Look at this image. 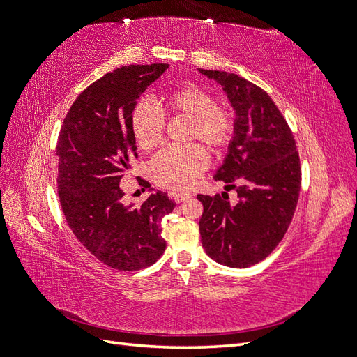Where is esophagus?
I'll use <instances>...</instances> for the list:
<instances>
[{
    "mask_svg": "<svg viewBox=\"0 0 357 357\" xmlns=\"http://www.w3.org/2000/svg\"><path fill=\"white\" fill-rule=\"evenodd\" d=\"M172 198H174V201L177 204H180V202H185L189 198H192V193L190 192H176V193H172Z\"/></svg>",
    "mask_w": 357,
    "mask_h": 357,
    "instance_id": "1",
    "label": "esophagus"
}]
</instances>
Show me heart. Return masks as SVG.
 <instances>
[{"label": "heart", "mask_w": 357, "mask_h": 357, "mask_svg": "<svg viewBox=\"0 0 357 357\" xmlns=\"http://www.w3.org/2000/svg\"><path fill=\"white\" fill-rule=\"evenodd\" d=\"M156 104L138 101L131 113V129L137 144L150 150L156 147L165 131V116L188 119L186 142L202 143L218 152L231 139L234 116L225 105L214 102L213 95L197 84H186L159 95ZM207 167V156L198 144L167 147L150 162V174L159 185L171 189H188Z\"/></svg>", "instance_id": "1"}]
</instances>
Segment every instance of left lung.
<instances>
[{
	"mask_svg": "<svg viewBox=\"0 0 357 357\" xmlns=\"http://www.w3.org/2000/svg\"><path fill=\"white\" fill-rule=\"evenodd\" d=\"M222 86L235 110L234 135L215 180L235 189L238 202L198 195L201 243L213 261L248 268L271 253L294 218L301 190L296 144L269 95L240 75L198 70Z\"/></svg>",
	"mask_w": 357,
	"mask_h": 357,
	"instance_id": "left-lung-1",
	"label": "left lung"
}]
</instances>
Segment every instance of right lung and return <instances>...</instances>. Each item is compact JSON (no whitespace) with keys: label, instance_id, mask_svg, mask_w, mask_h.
<instances>
[{"label":"right lung","instance_id":"1","mask_svg":"<svg viewBox=\"0 0 357 357\" xmlns=\"http://www.w3.org/2000/svg\"><path fill=\"white\" fill-rule=\"evenodd\" d=\"M167 68L168 63L129 66L102 75L73 102L58 138L63 215L77 240L119 271L153 265L167 247L160 220L176 202L153 192L139 207L123 205L119 188L137 158L131 113Z\"/></svg>","mask_w":357,"mask_h":357}]
</instances>
